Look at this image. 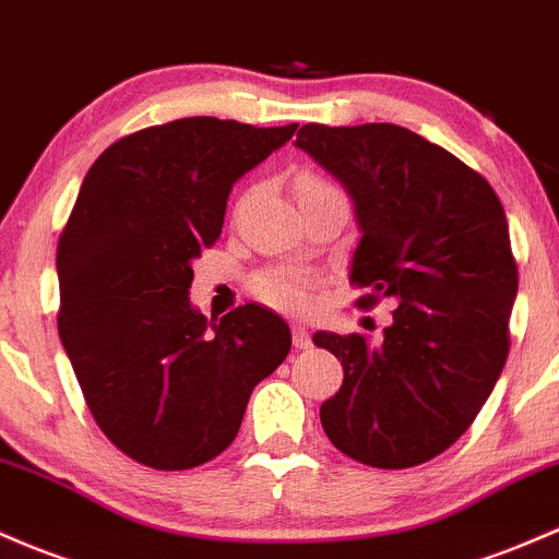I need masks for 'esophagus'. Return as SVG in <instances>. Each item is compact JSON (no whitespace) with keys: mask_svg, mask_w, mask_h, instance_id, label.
<instances>
[{"mask_svg":"<svg viewBox=\"0 0 559 559\" xmlns=\"http://www.w3.org/2000/svg\"><path fill=\"white\" fill-rule=\"evenodd\" d=\"M292 342H294V347H297V349H310L312 347V340H310L308 329H305V326H292Z\"/></svg>","mask_w":559,"mask_h":559,"instance_id":"1","label":"esophagus"}]
</instances>
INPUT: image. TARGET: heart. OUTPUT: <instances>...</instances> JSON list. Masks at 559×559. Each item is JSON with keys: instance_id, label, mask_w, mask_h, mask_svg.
<instances>
[{"instance_id": "obj_1", "label": "heart", "mask_w": 559, "mask_h": 559, "mask_svg": "<svg viewBox=\"0 0 559 559\" xmlns=\"http://www.w3.org/2000/svg\"><path fill=\"white\" fill-rule=\"evenodd\" d=\"M318 190H336L331 182L316 175L299 177V193H318ZM257 294L267 305L278 310H305L310 305V281L299 273H265L257 278Z\"/></svg>"}]
</instances>
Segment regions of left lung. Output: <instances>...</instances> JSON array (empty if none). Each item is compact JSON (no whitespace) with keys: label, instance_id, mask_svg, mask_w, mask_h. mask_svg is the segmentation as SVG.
Listing matches in <instances>:
<instances>
[{"label":"left lung","instance_id":"left-lung-1","mask_svg":"<svg viewBox=\"0 0 559 559\" xmlns=\"http://www.w3.org/2000/svg\"><path fill=\"white\" fill-rule=\"evenodd\" d=\"M297 148L355 201L358 308L397 305L377 345L312 334L345 369L323 432L369 467L425 464L467 432L507 364L518 262L504 206L480 171L406 127L305 124Z\"/></svg>","mask_w":559,"mask_h":559}]
</instances>
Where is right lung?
<instances>
[{
  "label": "right lung",
  "instance_id": "right-lung-1",
  "mask_svg": "<svg viewBox=\"0 0 559 559\" xmlns=\"http://www.w3.org/2000/svg\"><path fill=\"white\" fill-rule=\"evenodd\" d=\"M294 130L190 116L116 140L84 177L58 238V331L97 427L138 464L219 456L289 355L275 312L249 302L206 321L188 289L233 182Z\"/></svg>",
  "mask_w": 559,
  "mask_h": 559
}]
</instances>
